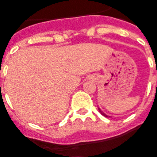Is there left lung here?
I'll return each mask as SVG.
<instances>
[{"mask_svg":"<svg viewBox=\"0 0 157 157\" xmlns=\"http://www.w3.org/2000/svg\"><path fill=\"white\" fill-rule=\"evenodd\" d=\"M98 110H99V112L101 113L102 115H103V116H104V117H108V116H107V115H106V114H105V113L103 112V111H102L101 109H99V108H98Z\"/></svg>","mask_w":157,"mask_h":157,"instance_id":"8db88e82","label":"left lung"}]
</instances>
